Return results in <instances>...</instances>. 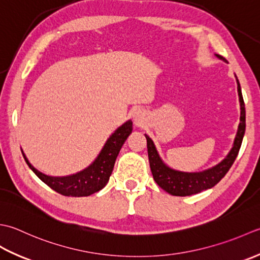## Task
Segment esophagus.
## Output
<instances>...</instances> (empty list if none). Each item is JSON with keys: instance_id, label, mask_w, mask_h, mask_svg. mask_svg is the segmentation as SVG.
<instances>
[{"instance_id": "34e87169", "label": "esophagus", "mask_w": 260, "mask_h": 260, "mask_svg": "<svg viewBox=\"0 0 260 260\" xmlns=\"http://www.w3.org/2000/svg\"><path fill=\"white\" fill-rule=\"evenodd\" d=\"M132 119H134V122L137 126L144 125L145 120H146V114L142 110H135L134 113H132Z\"/></svg>"}]
</instances>
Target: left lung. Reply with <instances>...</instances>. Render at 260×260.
<instances>
[{
  "mask_svg": "<svg viewBox=\"0 0 260 260\" xmlns=\"http://www.w3.org/2000/svg\"><path fill=\"white\" fill-rule=\"evenodd\" d=\"M219 59L226 62L225 58L220 55H215ZM237 79L238 85V95H239V102H240V123L238 126V131L234 141V146H232L231 150L228 153L226 157L223 160L216 164L215 166L205 169L202 172H181L177 169L171 168L166 165L161 157L158 153L156 146L153 141L150 139L149 136L145 134L147 139V148H148V158H149L150 169L152 173L153 179L155 182L159 185V186L166 190L167 193L175 195V197H188V195L198 194L202 190L209 189L213 187L214 185L218 184L222 178L225 176V174L229 172L232 164L235 162L236 158L238 156V152L240 150V147L242 144L243 136H245L246 131V109H245V102H243L242 93L240 83Z\"/></svg>",
  "mask_w": 260,
  "mask_h": 260,
  "instance_id": "obj_1",
  "label": "left lung"
}]
</instances>
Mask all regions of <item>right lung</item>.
<instances>
[{
	"mask_svg": "<svg viewBox=\"0 0 260 260\" xmlns=\"http://www.w3.org/2000/svg\"><path fill=\"white\" fill-rule=\"evenodd\" d=\"M131 132L132 121L129 120L119 126L110 138H108L102 150L100 151L99 156L95 158L91 165L81 172L68 175V176H49V175L39 172L29 162L24 152L22 150L21 151H22L24 160L31 171L57 193L65 195V197H89V195L99 192L108 184L116 157Z\"/></svg>",
	"mask_w": 260,
	"mask_h": 260,
	"instance_id": "right-lung-1",
	"label": "right lung"
}]
</instances>
